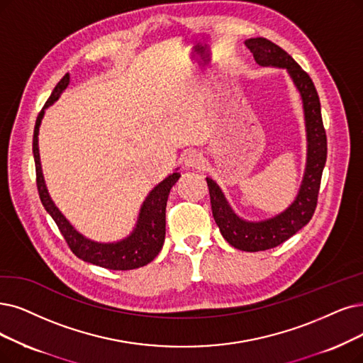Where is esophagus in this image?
Listing matches in <instances>:
<instances>
[{"label":"esophagus","instance_id":"esophagus-1","mask_svg":"<svg viewBox=\"0 0 363 363\" xmlns=\"http://www.w3.org/2000/svg\"><path fill=\"white\" fill-rule=\"evenodd\" d=\"M202 162H204V157L198 152H189L184 156V165L187 168H199Z\"/></svg>","mask_w":363,"mask_h":363}]
</instances>
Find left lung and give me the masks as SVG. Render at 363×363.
I'll return each instance as SVG.
<instances>
[{
	"instance_id": "obj_1",
	"label": "left lung",
	"mask_w": 363,
	"mask_h": 363,
	"mask_svg": "<svg viewBox=\"0 0 363 363\" xmlns=\"http://www.w3.org/2000/svg\"><path fill=\"white\" fill-rule=\"evenodd\" d=\"M245 46L250 49L259 65L287 69L301 94L307 131V165L301 189L292 204L271 219L260 222L241 219L228 204L220 187L207 177L213 217L223 238L238 250L262 252L277 247L311 220L317 207L322 172L326 164L328 143L322 121L320 99L307 72L295 62L291 55L264 37L245 40Z\"/></svg>"
}]
</instances>
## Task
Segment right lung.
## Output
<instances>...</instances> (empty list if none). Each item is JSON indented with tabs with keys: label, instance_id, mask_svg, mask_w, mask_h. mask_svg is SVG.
<instances>
[{
	"label": "right lung",
	"instance_id": "add662e5",
	"mask_svg": "<svg viewBox=\"0 0 363 363\" xmlns=\"http://www.w3.org/2000/svg\"><path fill=\"white\" fill-rule=\"evenodd\" d=\"M69 83V74H65L60 83L55 86V89L45 107L38 113L34 137H33V153L35 161V174H37V189L41 199V204L45 206L46 211L52 216V219L60 228L64 235L68 247L77 257L84 262H89L98 267L114 271H128L147 265L149 262L161 252L164 240H165V208L171 187L180 179V172H172L164 182L159 183L155 189L147 195L146 201L143 202L140 208L138 220L131 232V235L116 242H96L89 238L83 237L72 225L65 219V216L57 210L55 202L52 201L48 187L45 183L38 153V129L41 119L45 116V110L52 106L55 101L61 96Z\"/></svg>",
	"mask_w": 363,
	"mask_h": 363
}]
</instances>
